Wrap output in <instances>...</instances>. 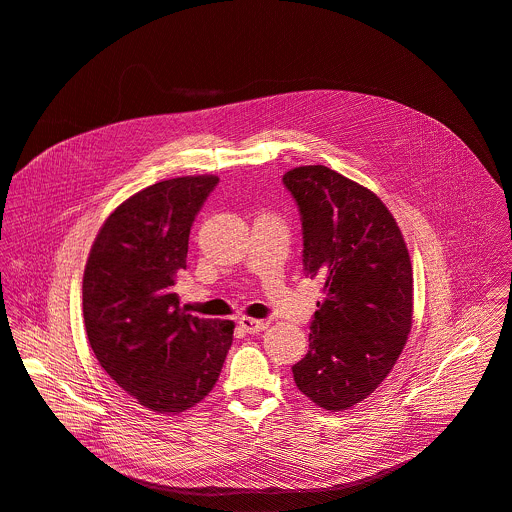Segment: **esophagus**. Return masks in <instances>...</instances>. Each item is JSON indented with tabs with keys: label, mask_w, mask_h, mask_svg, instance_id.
<instances>
[{
	"label": "esophagus",
	"mask_w": 512,
	"mask_h": 512,
	"mask_svg": "<svg viewBox=\"0 0 512 512\" xmlns=\"http://www.w3.org/2000/svg\"><path fill=\"white\" fill-rule=\"evenodd\" d=\"M238 323H240V327H242L246 333H250V335H258V333L266 331L268 325H270L266 319H248V317L238 319Z\"/></svg>",
	"instance_id": "esophagus-1"
}]
</instances>
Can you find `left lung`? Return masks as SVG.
<instances>
[{"label": "left lung", "instance_id": "left-lung-1", "mask_svg": "<svg viewBox=\"0 0 512 512\" xmlns=\"http://www.w3.org/2000/svg\"><path fill=\"white\" fill-rule=\"evenodd\" d=\"M302 222V270L323 284L296 387L341 412L387 377L412 329L414 274L403 236L367 187L325 165L284 173Z\"/></svg>", "mask_w": 512, "mask_h": 512}]
</instances>
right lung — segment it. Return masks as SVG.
Returning <instances> with one entry per match:
<instances>
[{
	"mask_svg": "<svg viewBox=\"0 0 512 512\" xmlns=\"http://www.w3.org/2000/svg\"><path fill=\"white\" fill-rule=\"evenodd\" d=\"M218 177H177L135 193L100 228L82 280L88 343L139 405L179 414L216 385L234 323L187 315L173 292L195 216Z\"/></svg>",
	"mask_w": 512,
	"mask_h": 512,
	"instance_id": "add662e5",
	"label": "right lung"
}]
</instances>
